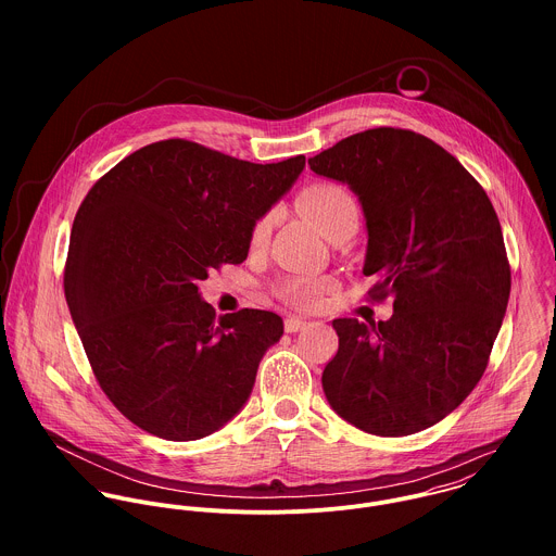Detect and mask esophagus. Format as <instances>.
Wrapping results in <instances>:
<instances>
[{
	"label": "esophagus",
	"mask_w": 556,
	"mask_h": 556,
	"mask_svg": "<svg viewBox=\"0 0 556 556\" xmlns=\"http://www.w3.org/2000/svg\"><path fill=\"white\" fill-rule=\"evenodd\" d=\"M308 323L304 320V318L300 317H289L285 320V329L289 331V333H295V331H300V329H304Z\"/></svg>",
	"instance_id": "esophagus-1"
}]
</instances>
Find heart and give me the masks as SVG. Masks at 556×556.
I'll use <instances>...</instances> for the list:
<instances>
[{
    "label": "heart",
    "instance_id": "1",
    "mask_svg": "<svg viewBox=\"0 0 556 556\" xmlns=\"http://www.w3.org/2000/svg\"><path fill=\"white\" fill-rule=\"evenodd\" d=\"M302 212L317 225L323 236L331 238L340 227L359 220V207L353 194L338 184H315L306 188L298 199ZM274 225V214H265L252 229V243L261 245L269 238ZM331 287V278L295 274L276 285L278 298L298 308L315 306L323 291Z\"/></svg>",
    "mask_w": 556,
    "mask_h": 556
}]
</instances>
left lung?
Wrapping results in <instances>:
<instances>
[{
	"mask_svg": "<svg viewBox=\"0 0 556 556\" xmlns=\"http://www.w3.org/2000/svg\"><path fill=\"white\" fill-rule=\"evenodd\" d=\"M362 203L364 274L379 323L333 318L338 353L323 370L331 408L379 437L426 430L473 392L507 311L511 271L496 212L476 177L413 130L372 128L308 159Z\"/></svg>",
	"mask_w": 556,
	"mask_h": 556,
	"instance_id": "obj_1",
	"label": "left lung"
}]
</instances>
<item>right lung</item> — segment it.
Here are the masks:
<instances>
[{
	"label": "right lung",
	"mask_w": 556,
	"mask_h": 556,
	"mask_svg": "<svg viewBox=\"0 0 556 556\" xmlns=\"http://www.w3.org/2000/svg\"><path fill=\"white\" fill-rule=\"evenodd\" d=\"M304 166V156L254 164L168 139L126 156L83 199L66 302L102 392L146 432L197 441L250 397L282 318L216 317L199 282L245 261L254 225Z\"/></svg>",
	"instance_id": "add662e5"
}]
</instances>
